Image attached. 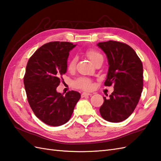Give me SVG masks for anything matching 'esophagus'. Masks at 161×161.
<instances>
[{"label":"esophagus","mask_w":161,"mask_h":161,"mask_svg":"<svg viewBox=\"0 0 161 161\" xmlns=\"http://www.w3.org/2000/svg\"><path fill=\"white\" fill-rule=\"evenodd\" d=\"M91 95L92 94H91V93H89V92H82L81 96V97L83 98V97H85L90 96V95Z\"/></svg>","instance_id":"1"}]
</instances>
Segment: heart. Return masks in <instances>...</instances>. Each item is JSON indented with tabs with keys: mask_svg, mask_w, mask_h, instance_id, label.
I'll use <instances>...</instances> for the list:
<instances>
[{
	"mask_svg": "<svg viewBox=\"0 0 161 161\" xmlns=\"http://www.w3.org/2000/svg\"><path fill=\"white\" fill-rule=\"evenodd\" d=\"M86 53V55L88 56V58L91 59L93 64L99 58L102 57V55H101L99 52L93 49L88 50ZM76 62H77L76 58H73L72 59H70V60L68 64V69L70 70H73L75 68ZM74 85L75 86L78 88H81L84 90H91L92 87L91 81L89 79H88V78H86V77H80L79 79H77V80L75 81Z\"/></svg>",
	"mask_w": 161,
	"mask_h": 161,
	"instance_id": "heart-1",
	"label": "heart"
}]
</instances>
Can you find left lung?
Returning a JSON list of instances; mask_svg holds the SVG:
<instances>
[{"label": "left lung", "mask_w": 161, "mask_h": 161, "mask_svg": "<svg viewBox=\"0 0 161 161\" xmlns=\"http://www.w3.org/2000/svg\"><path fill=\"white\" fill-rule=\"evenodd\" d=\"M108 59V70L105 86L114 85V91L100 107L105 120L119 123L132 114L141 95L143 86V64L132 47L110 40L97 44Z\"/></svg>", "instance_id": "obj_1"}]
</instances>
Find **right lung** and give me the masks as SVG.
<instances>
[{"label":"right lung","instance_id":"right-lung-1","mask_svg":"<svg viewBox=\"0 0 161 161\" xmlns=\"http://www.w3.org/2000/svg\"><path fill=\"white\" fill-rule=\"evenodd\" d=\"M75 46L68 42L45 44L27 62L24 84L28 102L36 117L48 125L59 126L68 121L81 97L77 91L64 95L56 90L66 73L69 52Z\"/></svg>","mask_w":161,"mask_h":161}]
</instances>
